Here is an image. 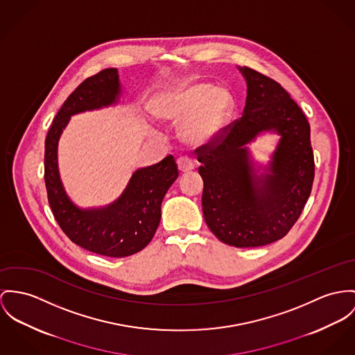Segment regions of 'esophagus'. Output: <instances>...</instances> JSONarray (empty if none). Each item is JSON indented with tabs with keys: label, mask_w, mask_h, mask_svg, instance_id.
Instances as JSON below:
<instances>
[{
	"label": "esophagus",
	"mask_w": 355,
	"mask_h": 355,
	"mask_svg": "<svg viewBox=\"0 0 355 355\" xmlns=\"http://www.w3.org/2000/svg\"><path fill=\"white\" fill-rule=\"evenodd\" d=\"M177 164H178V170L181 173H189L191 170H194V164L191 162V159L187 158V157H181L177 161Z\"/></svg>",
	"instance_id": "esophagus-1"
}]
</instances>
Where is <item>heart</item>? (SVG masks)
Wrapping results in <instances>:
<instances>
[{
    "label": "heart",
    "instance_id": "b5f03b06",
    "mask_svg": "<svg viewBox=\"0 0 355 355\" xmlns=\"http://www.w3.org/2000/svg\"><path fill=\"white\" fill-rule=\"evenodd\" d=\"M231 103V96L224 87L208 82H187L166 87L153 112L159 120L184 123L182 137L200 146L214 140L221 131Z\"/></svg>",
    "mask_w": 355,
    "mask_h": 355
}]
</instances>
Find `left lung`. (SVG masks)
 Segmentation results:
<instances>
[{
	"label": "left lung",
	"instance_id": "obj_1",
	"mask_svg": "<svg viewBox=\"0 0 355 355\" xmlns=\"http://www.w3.org/2000/svg\"><path fill=\"white\" fill-rule=\"evenodd\" d=\"M238 69L247 85L242 117L197 150L202 214L223 243L259 247L289 232L311 194V128L278 82L250 67ZM265 133L280 139L268 164L257 165L248 146Z\"/></svg>",
	"mask_w": 355,
	"mask_h": 355
}]
</instances>
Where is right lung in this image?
<instances>
[{
    "mask_svg": "<svg viewBox=\"0 0 355 355\" xmlns=\"http://www.w3.org/2000/svg\"><path fill=\"white\" fill-rule=\"evenodd\" d=\"M123 94L117 69H105L85 80L56 113L46 137L44 181L55 220L70 241L92 252L123 258L148 245L161 221L164 194L178 177L173 155L137 170L112 204L81 208L64 191L58 166V144L70 117L116 105Z\"/></svg>",
    "mask_w": 355,
    "mask_h": 355,
    "instance_id": "obj_1",
    "label": "right lung"
}]
</instances>
